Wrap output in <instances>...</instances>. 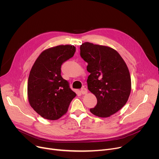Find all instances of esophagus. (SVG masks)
<instances>
[{
  "label": "esophagus",
  "mask_w": 159,
  "mask_h": 159,
  "mask_svg": "<svg viewBox=\"0 0 159 159\" xmlns=\"http://www.w3.org/2000/svg\"><path fill=\"white\" fill-rule=\"evenodd\" d=\"M87 92H88V91H87V89L86 88L83 87V88L81 89V93L83 95L87 94Z\"/></svg>",
  "instance_id": "1"
}]
</instances>
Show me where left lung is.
I'll use <instances>...</instances> for the list:
<instances>
[{
	"instance_id": "obj_1",
	"label": "left lung",
	"mask_w": 159,
	"mask_h": 159,
	"mask_svg": "<svg viewBox=\"0 0 159 159\" xmlns=\"http://www.w3.org/2000/svg\"><path fill=\"white\" fill-rule=\"evenodd\" d=\"M80 55L90 73L87 84L97 103L90 112L107 118L118 112L128 101L131 79L124 59L113 48L89 42L80 46Z\"/></svg>"
}]
</instances>
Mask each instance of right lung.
<instances>
[{"label": "right lung", "instance_id": "obj_1", "mask_svg": "<svg viewBox=\"0 0 159 159\" xmlns=\"http://www.w3.org/2000/svg\"><path fill=\"white\" fill-rule=\"evenodd\" d=\"M76 52L72 45H59L44 50L30 70L28 99L34 110L43 118L55 120L65 115L76 94L61 76V66Z\"/></svg>", "mask_w": 159, "mask_h": 159}]
</instances>
